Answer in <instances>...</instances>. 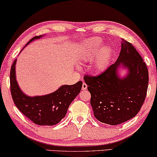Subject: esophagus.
Instances as JSON below:
<instances>
[{"instance_id": "obj_1", "label": "esophagus", "mask_w": 157, "mask_h": 157, "mask_svg": "<svg viewBox=\"0 0 157 157\" xmlns=\"http://www.w3.org/2000/svg\"><path fill=\"white\" fill-rule=\"evenodd\" d=\"M87 84H86V83H83V85H82V90H87Z\"/></svg>"}]
</instances>
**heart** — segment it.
Segmentation results:
<instances>
[{
	"label": "heart",
	"mask_w": 157,
	"mask_h": 157,
	"mask_svg": "<svg viewBox=\"0 0 157 157\" xmlns=\"http://www.w3.org/2000/svg\"><path fill=\"white\" fill-rule=\"evenodd\" d=\"M101 45V40L97 38L92 39L82 52V59L84 60H90L97 53V50ZM112 50L109 46L104 47L98 52L97 56L94 59V67L97 71H102L108 65V63L112 56Z\"/></svg>",
	"instance_id": "obj_1"
}]
</instances>
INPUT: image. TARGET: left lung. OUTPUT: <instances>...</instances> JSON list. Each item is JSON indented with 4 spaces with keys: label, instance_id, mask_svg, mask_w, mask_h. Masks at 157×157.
Wrapping results in <instances>:
<instances>
[{
    "label": "left lung",
    "instance_id": "obj_1",
    "mask_svg": "<svg viewBox=\"0 0 157 157\" xmlns=\"http://www.w3.org/2000/svg\"><path fill=\"white\" fill-rule=\"evenodd\" d=\"M122 64L128 69V74L121 79L117 70ZM83 78L91 94L95 118L112 125L124 123L138 114L149 82L146 64L134 47L124 40L116 62L98 75H85Z\"/></svg>",
    "mask_w": 157,
    "mask_h": 157
}]
</instances>
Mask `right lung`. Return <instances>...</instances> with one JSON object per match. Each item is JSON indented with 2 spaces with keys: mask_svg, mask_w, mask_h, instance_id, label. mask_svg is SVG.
Returning <instances> with one entry per match:
<instances>
[{
  "mask_svg": "<svg viewBox=\"0 0 157 157\" xmlns=\"http://www.w3.org/2000/svg\"><path fill=\"white\" fill-rule=\"evenodd\" d=\"M36 36L28 43L40 38ZM16 59L13 61L10 71V90L13 103L25 116L35 124L54 125L65 117L69 106L81 92L83 82L65 85L56 91L45 96L30 97L21 91L16 80L15 67Z\"/></svg>",
  "mask_w": 157,
  "mask_h": 157,
  "instance_id": "right-lung-1",
  "label": "right lung"
}]
</instances>
